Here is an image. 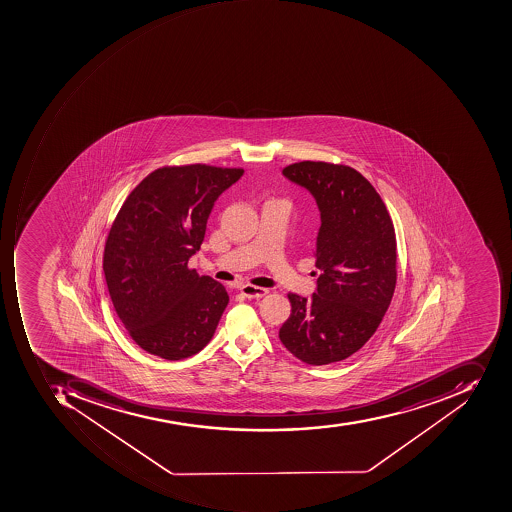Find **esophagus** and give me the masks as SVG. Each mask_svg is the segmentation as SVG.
Wrapping results in <instances>:
<instances>
[{"instance_id": "obj_1", "label": "esophagus", "mask_w": 512, "mask_h": 512, "mask_svg": "<svg viewBox=\"0 0 512 512\" xmlns=\"http://www.w3.org/2000/svg\"><path fill=\"white\" fill-rule=\"evenodd\" d=\"M241 293L246 296L247 299H261L269 293L268 289L260 288V286L254 285H243L241 286Z\"/></svg>"}]
</instances>
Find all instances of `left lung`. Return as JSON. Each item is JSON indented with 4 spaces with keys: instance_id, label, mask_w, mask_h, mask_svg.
I'll use <instances>...</instances> for the list:
<instances>
[{
    "instance_id": "8db88e82",
    "label": "left lung",
    "mask_w": 512,
    "mask_h": 512,
    "mask_svg": "<svg viewBox=\"0 0 512 512\" xmlns=\"http://www.w3.org/2000/svg\"><path fill=\"white\" fill-rule=\"evenodd\" d=\"M283 176L310 191L321 213L316 238L318 288L310 299L289 293L283 346L313 366L346 360L374 335L397 280V243L385 202L346 165L299 162Z\"/></svg>"
}]
</instances>
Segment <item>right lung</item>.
<instances>
[{"label":"right lung","mask_w":512,"mask_h":512,"mask_svg":"<svg viewBox=\"0 0 512 512\" xmlns=\"http://www.w3.org/2000/svg\"><path fill=\"white\" fill-rule=\"evenodd\" d=\"M241 168L165 166L141 180L113 221L104 249L110 299L141 349L163 360L196 355L215 335L229 294L188 269L216 199Z\"/></svg>","instance_id":"right-lung-1"}]
</instances>
